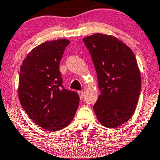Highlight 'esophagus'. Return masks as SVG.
Returning <instances> with one entry per match:
<instances>
[{
  "instance_id": "34e87169",
  "label": "esophagus",
  "mask_w": 160,
  "mask_h": 160,
  "mask_svg": "<svg viewBox=\"0 0 160 160\" xmlns=\"http://www.w3.org/2000/svg\"><path fill=\"white\" fill-rule=\"evenodd\" d=\"M78 95H79V98H80V99H82V98H83V95H84V93H83V91H78Z\"/></svg>"
}]
</instances>
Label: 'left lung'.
Here are the masks:
<instances>
[{
    "mask_svg": "<svg viewBox=\"0 0 160 160\" xmlns=\"http://www.w3.org/2000/svg\"><path fill=\"white\" fill-rule=\"evenodd\" d=\"M97 72L100 94L93 107L99 122L116 128L128 121L137 107L141 77L133 51L117 38L96 33L85 37Z\"/></svg>",
    "mask_w": 160,
    "mask_h": 160,
    "instance_id": "obj_1",
    "label": "left lung"
}]
</instances>
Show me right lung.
Here are the masks:
<instances>
[{"instance_id":"1","label":"right lung","mask_w":160,"mask_h":160,"mask_svg":"<svg viewBox=\"0 0 160 160\" xmlns=\"http://www.w3.org/2000/svg\"><path fill=\"white\" fill-rule=\"evenodd\" d=\"M67 39L45 41L33 48L20 66L19 99L29 118L41 128L57 132L74 118L79 96L65 89L60 62Z\"/></svg>"}]
</instances>
